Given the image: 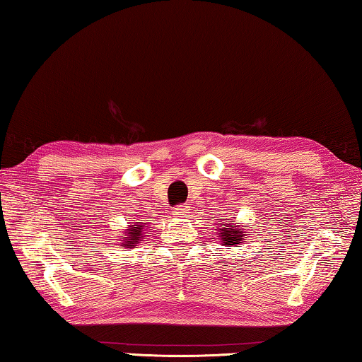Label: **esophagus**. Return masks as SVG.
Segmentation results:
<instances>
[{"instance_id":"obj_1","label":"esophagus","mask_w":362,"mask_h":362,"mask_svg":"<svg viewBox=\"0 0 362 362\" xmlns=\"http://www.w3.org/2000/svg\"><path fill=\"white\" fill-rule=\"evenodd\" d=\"M189 205L187 204H185V205H177V207L175 209V212H173V215H176V216H186L187 214H189Z\"/></svg>"}]
</instances>
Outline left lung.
Listing matches in <instances>:
<instances>
[{"instance_id":"left-lung-1","label":"left lung","mask_w":362,"mask_h":362,"mask_svg":"<svg viewBox=\"0 0 362 362\" xmlns=\"http://www.w3.org/2000/svg\"><path fill=\"white\" fill-rule=\"evenodd\" d=\"M216 233H218V238L221 244L231 247V246H239V244L244 243V231L243 225L239 223H226V221H220L216 223Z\"/></svg>"}]
</instances>
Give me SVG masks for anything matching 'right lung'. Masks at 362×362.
<instances>
[{
  "mask_svg": "<svg viewBox=\"0 0 362 362\" xmlns=\"http://www.w3.org/2000/svg\"><path fill=\"white\" fill-rule=\"evenodd\" d=\"M146 223L142 221H136V223L127 225L123 235H119V244L118 246H123L124 249H134L139 243L142 241L144 231H146Z\"/></svg>",
  "mask_w": 362,
  "mask_h": 362,
  "instance_id": "1",
  "label": "right lung"
}]
</instances>
